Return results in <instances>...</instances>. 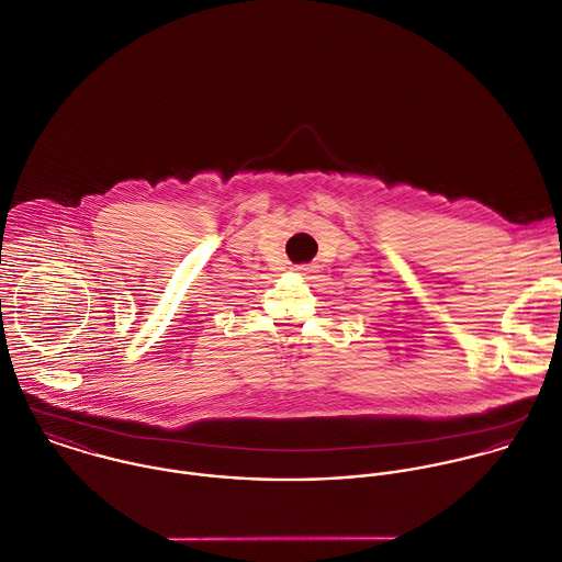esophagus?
<instances>
[{
    "instance_id": "1",
    "label": "esophagus",
    "mask_w": 562,
    "mask_h": 562,
    "mask_svg": "<svg viewBox=\"0 0 562 562\" xmlns=\"http://www.w3.org/2000/svg\"><path fill=\"white\" fill-rule=\"evenodd\" d=\"M293 271H297V273H311V271H313V265H295Z\"/></svg>"
}]
</instances>
